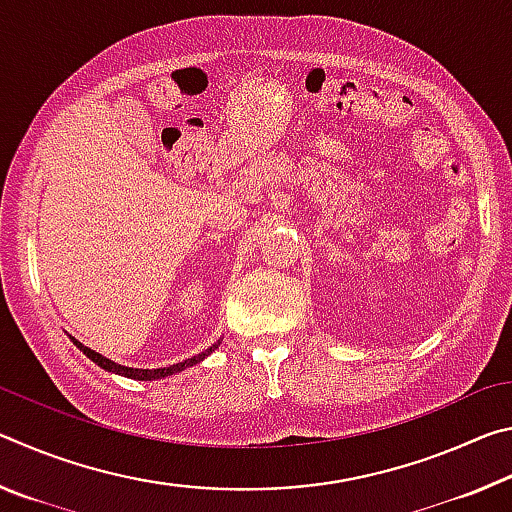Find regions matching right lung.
Listing matches in <instances>:
<instances>
[{"instance_id":"add662e5","label":"right lung","mask_w":512,"mask_h":512,"mask_svg":"<svg viewBox=\"0 0 512 512\" xmlns=\"http://www.w3.org/2000/svg\"><path fill=\"white\" fill-rule=\"evenodd\" d=\"M69 339H72V343L85 354V357L97 363L99 368L112 372V375H121V377H128V379H137V381H155V379H164V377H169V375H176V372H183L185 368L201 363L205 357H210V354L221 345V339H219V341L212 345V348H207L205 352H198L196 357L185 359V361H180V363H173V366H167V368H128V366H121V363L110 361L108 357H103V354H99V352L90 350L88 345H83L81 341H76L74 336H69Z\"/></svg>"}]
</instances>
